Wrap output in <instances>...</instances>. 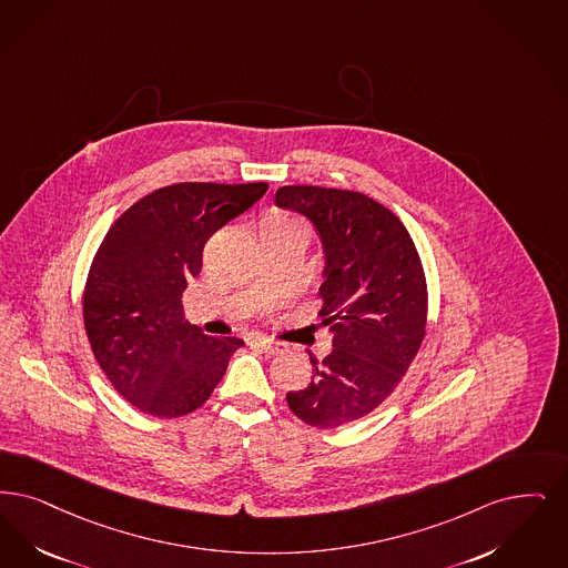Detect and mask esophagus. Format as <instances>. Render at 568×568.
I'll list each match as a JSON object with an SVG mask.
<instances>
[{"instance_id":"34e87169","label":"esophagus","mask_w":568,"mask_h":568,"mask_svg":"<svg viewBox=\"0 0 568 568\" xmlns=\"http://www.w3.org/2000/svg\"><path fill=\"white\" fill-rule=\"evenodd\" d=\"M253 344H255L262 353H266V355H281V353L287 351V346H285L283 342L268 341V338H257Z\"/></svg>"}]
</instances>
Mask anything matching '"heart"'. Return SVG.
<instances>
[{
    "mask_svg": "<svg viewBox=\"0 0 568 568\" xmlns=\"http://www.w3.org/2000/svg\"><path fill=\"white\" fill-rule=\"evenodd\" d=\"M300 226L297 222H292V220H287V217H283V215H274V217H271L266 224H264V227H295ZM302 227V226H300Z\"/></svg>",
    "mask_w": 568,
    "mask_h": 568,
    "instance_id": "b5f03b06",
    "label": "heart"
}]
</instances>
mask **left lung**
<instances>
[{
    "label": "left lung",
    "instance_id": "1",
    "mask_svg": "<svg viewBox=\"0 0 568 568\" xmlns=\"http://www.w3.org/2000/svg\"><path fill=\"white\" fill-rule=\"evenodd\" d=\"M274 203L317 230L318 315L332 334V353L311 355L313 381L287 404L306 425L336 429L378 408L408 372L425 336V274L399 217L362 192L285 185Z\"/></svg>",
    "mask_w": 568,
    "mask_h": 568
}]
</instances>
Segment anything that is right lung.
<instances>
[{
    "mask_svg": "<svg viewBox=\"0 0 568 568\" xmlns=\"http://www.w3.org/2000/svg\"><path fill=\"white\" fill-rule=\"evenodd\" d=\"M268 183H173L136 201L110 227L84 290L92 353L136 409L175 418L201 408L245 342L192 325L182 294L203 268L204 243L245 213Z\"/></svg>",
    "mask_w": 568,
    "mask_h": 568,
    "instance_id": "1",
    "label": "right lung"
}]
</instances>
